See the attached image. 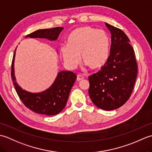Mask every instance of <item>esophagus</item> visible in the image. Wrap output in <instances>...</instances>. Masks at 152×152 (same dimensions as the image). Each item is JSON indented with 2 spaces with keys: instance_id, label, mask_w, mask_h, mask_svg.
<instances>
[{
  "instance_id": "obj_1",
  "label": "esophagus",
  "mask_w": 152,
  "mask_h": 152,
  "mask_svg": "<svg viewBox=\"0 0 152 152\" xmlns=\"http://www.w3.org/2000/svg\"><path fill=\"white\" fill-rule=\"evenodd\" d=\"M83 76H82V75H80V74H78V75H77V78H76V80L78 82H80V81H81V80H83Z\"/></svg>"
}]
</instances>
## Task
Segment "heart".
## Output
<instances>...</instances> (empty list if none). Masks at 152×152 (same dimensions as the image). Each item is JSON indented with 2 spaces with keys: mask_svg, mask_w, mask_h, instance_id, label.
<instances>
[{
  "mask_svg": "<svg viewBox=\"0 0 152 152\" xmlns=\"http://www.w3.org/2000/svg\"><path fill=\"white\" fill-rule=\"evenodd\" d=\"M110 52V38L103 30L89 26L73 30L66 38V46H61L60 53L64 64L75 68L80 56L83 64L90 69H101L107 62Z\"/></svg>",
  "mask_w": 152,
  "mask_h": 152,
  "instance_id": "obj_1",
  "label": "heart"
}]
</instances>
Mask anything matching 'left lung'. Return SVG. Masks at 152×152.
Returning <instances> with one entry per match:
<instances>
[{
  "label": "left lung",
  "mask_w": 152,
  "mask_h": 152,
  "mask_svg": "<svg viewBox=\"0 0 152 152\" xmlns=\"http://www.w3.org/2000/svg\"><path fill=\"white\" fill-rule=\"evenodd\" d=\"M111 33L107 62L89 77V95L92 102L104 110H113L130 98L136 81L138 67L133 47L124 31L105 23Z\"/></svg>",
  "instance_id": "1"
}]
</instances>
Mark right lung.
Here are the masks:
<instances>
[{
  "label": "right lung",
  "mask_w": 152,
  "mask_h": 152,
  "mask_svg": "<svg viewBox=\"0 0 152 152\" xmlns=\"http://www.w3.org/2000/svg\"><path fill=\"white\" fill-rule=\"evenodd\" d=\"M63 27L39 29L28 34L26 37L47 38L56 40ZM16 50V49H15ZM14 51L12 63L11 76L13 83L19 99L27 108L37 114L54 115L63 110L69 99L70 91L76 80V75L71 71H61L49 88L40 93H31L23 89L15 81L14 76Z\"/></svg>",
  "instance_id": "obj_1"
}]
</instances>
